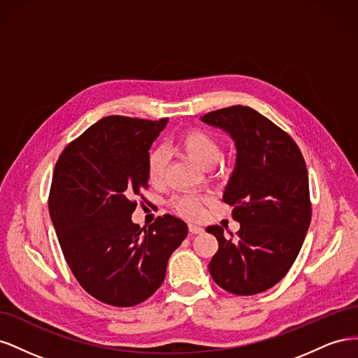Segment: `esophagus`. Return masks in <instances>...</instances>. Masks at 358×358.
Returning <instances> with one entry per match:
<instances>
[{"mask_svg": "<svg viewBox=\"0 0 358 358\" xmlns=\"http://www.w3.org/2000/svg\"><path fill=\"white\" fill-rule=\"evenodd\" d=\"M188 229H189V233H192V234H200V233L204 231L203 227L197 225V224H189Z\"/></svg>", "mask_w": 358, "mask_h": 358, "instance_id": "1", "label": "esophagus"}]
</instances>
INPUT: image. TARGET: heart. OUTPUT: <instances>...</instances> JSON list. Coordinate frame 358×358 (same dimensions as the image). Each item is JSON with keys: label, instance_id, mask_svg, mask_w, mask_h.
I'll return each mask as SVG.
<instances>
[{"label": "heart", "instance_id": "b5f03b06", "mask_svg": "<svg viewBox=\"0 0 358 358\" xmlns=\"http://www.w3.org/2000/svg\"><path fill=\"white\" fill-rule=\"evenodd\" d=\"M178 148L203 169H210L222 157V148L218 140L200 128H189L178 137ZM167 159L164 150L155 148L149 150L146 159L148 179L159 185L166 178ZM171 208L188 220H199L204 213V199L194 194H179L171 199Z\"/></svg>", "mask_w": 358, "mask_h": 358}]
</instances>
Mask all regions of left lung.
Segmentation results:
<instances>
[{
  "instance_id": "left-lung-1",
  "label": "left lung",
  "mask_w": 358,
  "mask_h": 358,
  "mask_svg": "<svg viewBox=\"0 0 358 358\" xmlns=\"http://www.w3.org/2000/svg\"><path fill=\"white\" fill-rule=\"evenodd\" d=\"M201 121L229 133L237 149L222 199L241 230L224 236L220 225L206 229L218 241L209 272L231 294H258L288 273L305 241L312 215L306 162L289 134L248 106Z\"/></svg>"
}]
</instances>
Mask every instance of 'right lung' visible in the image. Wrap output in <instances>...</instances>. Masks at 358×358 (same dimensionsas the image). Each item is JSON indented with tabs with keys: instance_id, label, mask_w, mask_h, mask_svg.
<instances>
[{
	"instance_id": "1",
	"label": "right lung",
	"mask_w": 358,
	"mask_h": 358,
	"mask_svg": "<svg viewBox=\"0 0 358 358\" xmlns=\"http://www.w3.org/2000/svg\"><path fill=\"white\" fill-rule=\"evenodd\" d=\"M167 117L106 116L62 150L49 212L64 258L82 288L103 303L136 306L161 287L188 227L173 215L148 229L131 221L148 189L146 159Z\"/></svg>"
}]
</instances>
